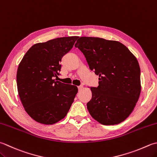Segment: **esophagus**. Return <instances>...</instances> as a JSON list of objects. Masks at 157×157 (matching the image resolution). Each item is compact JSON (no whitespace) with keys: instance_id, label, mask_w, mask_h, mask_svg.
<instances>
[{"instance_id":"obj_1","label":"esophagus","mask_w":157,"mask_h":157,"mask_svg":"<svg viewBox=\"0 0 157 157\" xmlns=\"http://www.w3.org/2000/svg\"><path fill=\"white\" fill-rule=\"evenodd\" d=\"M78 90H81L83 88V86H78Z\"/></svg>"}]
</instances>
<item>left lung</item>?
Listing matches in <instances>:
<instances>
[{
    "label": "left lung",
    "instance_id": "obj_1",
    "mask_svg": "<svg viewBox=\"0 0 157 157\" xmlns=\"http://www.w3.org/2000/svg\"><path fill=\"white\" fill-rule=\"evenodd\" d=\"M90 69L99 76L98 87H91L87 108L104 125L121 123L133 112L141 92L138 61L121 43L99 37H79L75 45Z\"/></svg>",
    "mask_w": 157,
    "mask_h": 157
}]
</instances>
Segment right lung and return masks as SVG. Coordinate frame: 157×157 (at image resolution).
<instances>
[{
	"label": "right lung",
	"instance_id": "add662e5",
	"mask_svg": "<svg viewBox=\"0 0 157 157\" xmlns=\"http://www.w3.org/2000/svg\"><path fill=\"white\" fill-rule=\"evenodd\" d=\"M78 36L50 40L33 45L18 66L17 86L21 103L39 123L53 124L65 117L78 93V87L56 81L62 58Z\"/></svg>",
	"mask_w": 157,
	"mask_h": 157
}]
</instances>
